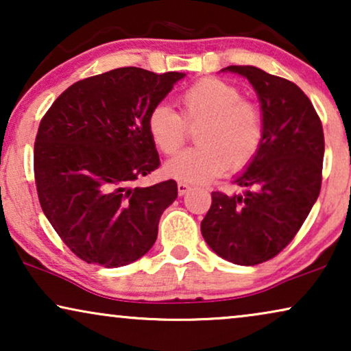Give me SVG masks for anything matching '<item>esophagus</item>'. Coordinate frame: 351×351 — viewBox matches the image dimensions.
Segmentation results:
<instances>
[{
    "mask_svg": "<svg viewBox=\"0 0 351 351\" xmlns=\"http://www.w3.org/2000/svg\"><path fill=\"white\" fill-rule=\"evenodd\" d=\"M177 190H179V195L182 196L190 190V185L186 184V182H179V184H177Z\"/></svg>",
    "mask_w": 351,
    "mask_h": 351,
    "instance_id": "34e87169",
    "label": "esophagus"
}]
</instances>
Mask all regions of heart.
<instances>
[{"mask_svg":"<svg viewBox=\"0 0 351 351\" xmlns=\"http://www.w3.org/2000/svg\"><path fill=\"white\" fill-rule=\"evenodd\" d=\"M182 114L167 105H156L148 113L147 128L155 147L165 155H176L189 138L190 128H198V147L190 148L166 165L172 177L204 184L225 171H243L254 161L265 137L262 108L243 99L237 86L220 78H203L180 94Z\"/></svg>","mask_w":351,"mask_h":351,"instance_id":"heart-1","label":"heart"}]
</instances>
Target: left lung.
<instances>
[{
  "instance_id": "obj_1",
  "label": "left lung",
  "mask_w": 351,
  "mask_h": 351,
  "mask_svg": "<svg viewBox=\"0 0 351 351\" xmlns=\"http://www.w3.org/2000/svg\"><path fill=\"white\" fill-rule=\"evenodd\" d=\"M254 86L265 119L261 152L234 184L243 195L213 191L201 222L209 247L237 265L278 256L308 217L323 180L324 134L313 104L289 80L257 66L230 65Z\"/></svg>"
}]
</instances>
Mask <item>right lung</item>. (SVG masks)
Returning a JSON list of instances; mask_svg holds the SVG:
<instances>
[{
	"label": "right lung",
	"instance_id": "add662e5",
	"mask_svg": "<svg viewBox=\"0 0 351 351\" xmlns=\"http://www.w3.org/2000/svg\"><path fill=\"white\" fill-rule=\"evenodd\" d=\"M184 76L137 66L110 70L76 81L43 117L33 153L38 199L81 261L117 268L155 244L177 184H134L160 167L148 113Z\"/></svg>",
	"mask_w": 351,
	"mask_h": 351
}]
</instances>
